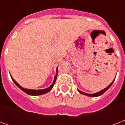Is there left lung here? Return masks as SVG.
I'll list each match as a JSON object with an SVG mask.
<instances>
[{
	"mask_svg": "<svg viewBox=\"0 0 125 125\" xmlns=\"http://www.w3.org/2000/svg\"><path fill=\"white\" fill-rule=\"evenodd\" d=\"M115 78L114 79V80H113V81L112 82H111V83H110V84H109L107 87H106V88H104V89H102V90H100V91L96 92V93H94V94H87V93H85V92H82V91H81V90H80L78 89V91L79 92V93H80V94H84V95H86V96H90V97L99 96H101L102 94H104L106 91H107L108 89V88L112 86V84H113V82H114V81H115Z\"/></svg>",
	"mask_w": 125,
	"mask_h": 125,
	"instance_id": "8db88e82",
	"label": "left lung"
}]
</instances>
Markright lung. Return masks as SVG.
Masks as SVG:
<instances>
[{
    "instance_id": "obj_1",
    "label": "right lung",
    "mask_w": 125,
    "mask_h": 125,
    "mask_svg": "<svg viewBox=\"0 0 125 125\" xmlns=\"http://www.w3.org/2000/svg\"><path fill=\"white\" fill-rule=\"evenodd\" d=\"M56 74H55V76H54V80H53V83L48 88H45V89H42V90H32V89H27V88H24L22 86H21L19 84H18L17 82L15 81L14 79L12 78V77L10 76L11 77V78H12V80L14 82V83H15L16 85H17V86H18L21 90H22L23 92H25L26 94H29V95H31V96H39V95H42V94H46L47 92H49L53 88V87L54 86V84L55 83V81H56V78H57V72H58V71H57V68L56 69Z\"/></svg>"
}]
</instances>
